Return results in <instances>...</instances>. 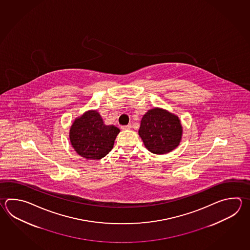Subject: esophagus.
Listing matches in <instances>:
<instances>
[{
    "label": "esophagus",
    "mask_w": 250,
    "mask_h": 250,
    "mask_svg": "<svg viewBox=\"0 0 250 250\" xmlns=\"http://www.w3.org/2000/svg\"><path fill=\"white\" fill-rule=\"evenodd\" d=\"M132 127V125H123L122 129L123 130H128V129H131Z\"/></svg>",
    "instance_id": "obj_1"
}]
</instances>
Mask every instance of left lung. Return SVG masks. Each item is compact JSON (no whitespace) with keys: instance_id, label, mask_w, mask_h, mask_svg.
<instances>
[{"instance_id":"8db88e82","label":"left lung","mask_w":250,"mask_h":250,"mask_svg":"<svg viewBox=\"0 0 250 250\" xmlns=\"http://www.w3.org/2000/svg\"><path fill=\"white\" fill-rule=\"evenodd\" d=\"M139 135L145 147L154 154H167L179 145L183 127L177 116L166 109H149L141 121Z\"/></svg>"}]
</instances>
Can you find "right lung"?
Returning a JSON list of instances; mask_svg holds the SVG:
<instances>
[{"label":"right lung","instance_id":"1","mask_svg":"<svg viewBox=\"0 0 250 250\" xmlns=\"http://www.w3.org/2000/svg\"><path fill=\"white\" fill-rule=\"evenodd\" d=\"M119 132L115 125H106L96 110H89L76 118L70 127L69 138L78 155L99 160L112 149Z\"/></svg>","mask_w":250,"mask_h":250}]
</instances>
